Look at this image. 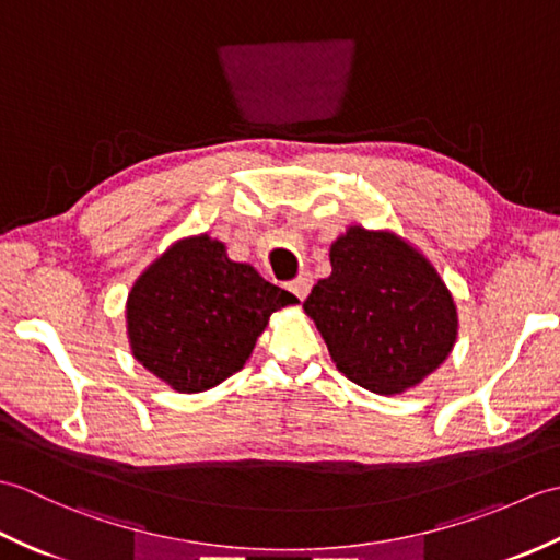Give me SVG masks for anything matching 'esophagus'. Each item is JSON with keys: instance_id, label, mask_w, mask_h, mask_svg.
Here are the masks:
<instances>
[{"instance_id": "obj_1", "label": "esophagus", "mask_w": 560, "mask_h": 560, "mask_svg": "<svg viewBox=\"0 0 560 560\" xmlns=\"http://www.w3.org/2000/svg\"><path fill=\"white\" fill-rule=\"evenodd\" d=\"M311 289H313V277H311V273H307V271L301 273L299 279H293V281L289 283V291H291L299 301H305V295L311 293Z\"/></svg>"}]
</instances>
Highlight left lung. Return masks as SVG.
Returning a JSON list of instances; mask_svg holds the SVG:
<instances>
[{"label": "left lung", "mask_w": 560, "mask_h": 560, "mask_svg": "<svg viewBox=\"0 0 560 560\" xmlns=\"http://www.w3.org/2000/svg\"><path fill=\"white\" fill-rule=\"evenodd\" d=\"M331 273L303 307L331 361L377 395L419 385L447 359L457 311L431 261L397 235L353 225L329 249Z\"/></svg>", "instance_id": "left-lung-1"}]
</instances>
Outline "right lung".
<instances>
[{"mask_svg": "<svg viewBox=\"0 0 560 560\" xmlns=\"http://www.w3.org/2000/svg\"><path fill=\"white\" fill-rule=\"evenodd\" d=\"M293 293L225 257L211 237H189L141 273L127 299L135 359L177 392H205L241 371L269 315Z\"/></svg>", "mask_w": 560, "mask_h": 560, "instance_id": "obj_1", "label": "right lung"}]
</instances>
